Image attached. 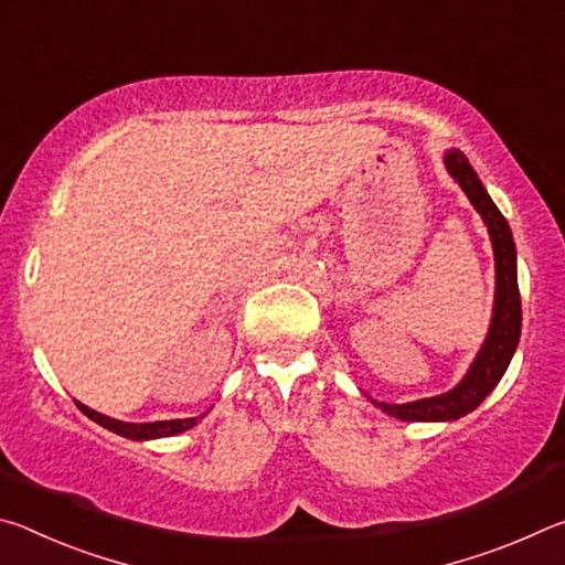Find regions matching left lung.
Returning <instances> with one entry per match:
<instances>
[{"instance_id":"8db88e82","label":"left lung","mask_w":565,"mask_h":565,"mask_svg":"<svg viewBox=\"0 0 565 565\" xmlns=\"http://www.w3.org/2000/svg\"><path fill=\"white\" fill-rule=\"evenodd\" d=\"M444 164L458 186L463 189L468 202L481 214L483 224L489 226V236L493 244L495 259V296H493V317L489 333L481 351L476 353L471 369L458 384L431 398L408 401V404H374L384 414L401 420H456L473 408L481 406V401L491 394L495 384L503 379L505 369L515 353L521 339V294H519V276H515V244L511 236V226L505 222L499 206L491 202L489 191L481 184V179L468 164L463 151L451 149L444 154Z\"/></svg>"}]
</instances>
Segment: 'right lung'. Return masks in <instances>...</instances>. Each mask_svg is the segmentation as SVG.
Returning <instances> with one entry per match:
<instances>
[{"label":"right lung","mask_w":565,"mask_h":565,"mask_svg":"<svg viewBox=\"0 0 565 565\" xmlns=\"http://www.w3.org/2000/svg\"><path fill=\"white\" fill-rule=\"evenodd\" d=\"M76 406L84 416H89L92 420H97L99 426L109 428V431L119 434V436H127L134 438V441H151V438H164V436H177V434H184L189 431L191 426H196L199 420L204 418L202 416H194V418H171V420H154V424H127V420H117V418H109L99 414V411H94L89 406L79 404V401H74Z\"/></svg>","instance_id":"obj_1"}]
</instances>
